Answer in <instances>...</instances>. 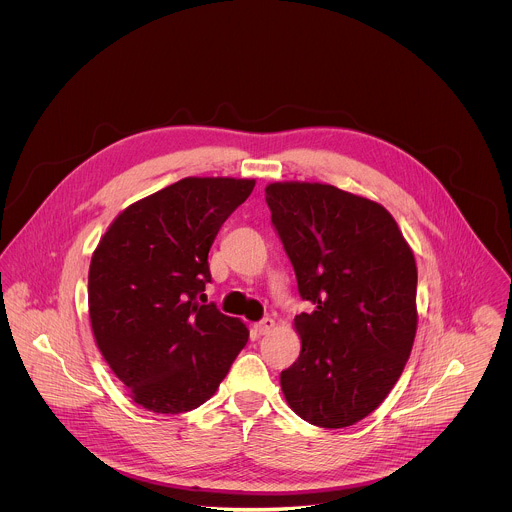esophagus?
<instances>
[{"label":"esophagus","instance_id":"1","mask_svg":"<svg viewBox=\"0 0 512 512\" xmlns=\"http://www.w3.org/2000/svg\"><path fill=\"white\" fill-rule=\"evenodd\" d=\"M274 327H276V321H274L272 317H264L262 321H258V323L254 325V329H256L258 335H268Z\"/></svg>","mask_w":512,"mask_h":512}]
</instances>
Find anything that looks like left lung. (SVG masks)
Instances as JSON below:
<instances>
[{"instance_id": "obj_1", "label": "left lung", "mask_w": 512, "mask_h": 512, "mask_svg": "<svg viewBox=\"0 0 512 512\" xmlns=\"http://www.w3.org/2000/svg\"><path fill=\"white\" fill-rule=\"evenodd\" d=\"M272 224L297 290L301 353L280 384L293 412L319 428H347L374 412L410 357L416 260L378 203L321 183L266 187Z\"/></svg>"}]
</instances>
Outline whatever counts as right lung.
I'll return each mask as SVG.
<instances>
[{
  "instance_id": "1",
  "label": "right lung",
  "mask_w": 512,
  "mask_h": 512,
  "mask_svg": "<svg viewBox=\"0 0 512 512\" xmlns=\"http://www.w3.org/2000/svg\"><path fill=\"white\" fill-rule=\"evenodd\" d=\"M254 179L187 177L130 205L92 254L88 309L96 345L134 402L181 414L207 402L248 341L207 301L209 250Z\"/></svg>"
}]
</instances>
